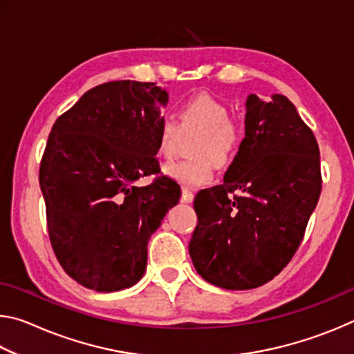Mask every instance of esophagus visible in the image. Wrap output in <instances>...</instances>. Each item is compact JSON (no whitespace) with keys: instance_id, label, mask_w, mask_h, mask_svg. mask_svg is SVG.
<instances>
[{"instance_id":"1","label":"esophagus","mask_w":354,"mask_h":354,"mask_svg":"<svg viewBox=\"0 0 354 354\" xmlns=\"http://www.w3.org/2000/svg\"><path fill=\"white\" fill-rule=\"evenodd\" d=\"M194 192L192 190H189V189H183V196H181V200H183V203H192L194 201Z\"/></svg>"}]
</instances>
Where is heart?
<instances>
[{"instance_id": "b5f03b06", "label": "heart", "mask_w": 354, "mask_h": 354, "mask_svg": "<svg viewBox=\"0 0 354 354\" xmlns=\"http://www.w3.org/2000/svg\"><path fill=\"white\" fill-rule=\"evenodd\" d=\"M179 124L173 117H164L158 128V153L170 159L176 154L184 134L203 133L195 147L198 159L178 160L165 165V175L185 187L195 189L214 179L215 164L225 167L234 159L242 143V131L231 120L226 104L207 93L196 95L179 109Z\"/></svg>"}]
</instances>
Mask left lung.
Masks as SVG:
<instances>
[{
  "mask_svg": "<svg viewBox=\"0 0 354 354\" xmlns=\"http://www.w3.org/2000/svg\"><path fill=\"white\" fill-rule=\"evenodd\" d=\"M245 107V139L223 183L195 196L189 243L200 277L227 290L254 289L283 270L322 192L319 145L295 106L284 95H248Z\"/></svg>",
  "mask_w": 354,
  "mask_h": 354,
  "instance_id": "8db88e82",
  "label": "left lung"
}]
</instances>
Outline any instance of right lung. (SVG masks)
I'll list each match as a JSON object with an SVG mask.
<instances>
[{"label":"right lung","instance_id":"obj_1","mask_svg":"<svg viewBox=\"0 0 354 354\" xmlns=\"http://www.w3.org/2000/svg\"><path fill=\"white\" fill-rule=\"evenodd\" d=\"M169 93L153 82L113 81L91 88L56 120L39 181L50 241L76 283L117 292L147 270L148 241L181 187L159 176L158 128Z\"/></svg>","mask_w":354,"mask_h":354}]
</instances>
